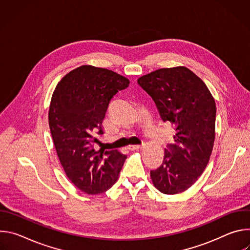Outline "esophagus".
<instances>
[{
    "mask_svg": "<svg viewBox=\"0 0 250 250\" xmlns=\"http://www.w3.org/2000/svg\"><path fill=\"white\" fill-rule=\"evenodd\" d=\"M145 148V146H129L128 149L131 151H137V150H141Z\"/></svg>",
    "mask_w": 250,
    "mask_h": 250,
    "instance_id": "obj_1",
    "label": "esophagus"
}]
</instances>
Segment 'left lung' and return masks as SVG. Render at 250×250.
<instances>
[{"label": "left lung", "instance_id": "left-lung-1", "mask_svg": "<svg viewBox=\"0 0 250 250\" xmlns=\"http://www.w3.org/2000/svg\"><path fill=\"white\" fill-rule=\"evenodd\" d=\"M137 83L176 131L162 164L150 171L152 184L166 195L182 193L198 180L209 160L216 136L215 99L185 66L157 69L139 77Z\"/></svg>", "mask_w": 250, "mask_h": 250}]
</instances>
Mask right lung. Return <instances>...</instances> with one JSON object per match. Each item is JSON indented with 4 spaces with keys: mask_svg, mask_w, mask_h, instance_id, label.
Here are the masks:
<instances>
[{
    "mask_svg": "<svg viewBox=\"0 0 250 250\" xmlns=\"http://www.w3.org/2000/svg\"><path fill=\"white\" fill-rule=\"evenodd\" d=\"M129 80L112 70L82 65L57 84L49 104L48 123L63 170L88 195L108 191L119 179L126 158L119 150H95L97 135L112 98Z\"/></svg>",
    "mask_w": 250,
    "mask_h": 250,
    "instance_id": "1",
    "label": "right lung"
}]
</instances>
